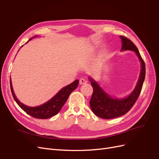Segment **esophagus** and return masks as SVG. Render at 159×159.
<instances>
[{
	"label": "esophagus",
	"mask_w": 159,
	"mask_h": 159,
	"mask_svg": "<svg viewBox=\"0 0 159 159\" xmlns=\"http://www.w3.org/2000/svg\"><path fill=\"white\" fill-rule=\"evenodd\" d=\"M87 82H88L87 80H86L85 79H84V78H81V79L80 80V85L85 84Z\"/></svg>",
	"instance_id": "34e87169"
}]
</instances>
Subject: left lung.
<instances>
[{"label": "left lung", "mask_w": 159, "mask_h": 159, "mask_svg": "<svg viewBox=\"0 0 159 159\" xmlns=\"http://www.w3.org/2000/svg\"><path fill=\"white\" fill-rule=\"evenodd\" d=\"M120 38L122 41L121 50H132L135 52L141 61V70L136 87L128 97L123 99L111 98L105 92L95 80L89 77V80L93 89L92 96L89 102L91 109L95 115L105 119L122 116L132 108L141 93L143 84L145 78V64L137 46L129 38L123 36H120Z\"/></svg>", "instance_id": "1"}]
</instances>
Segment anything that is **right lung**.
<instances>
[{"label":"right lung","instance_id":"add662e5","mask_svg":"<svg viewBox=\"0 0 159 159\" xmlns=\"http://www.w3.org/2000/svg\"><path fill=\"white\" fill-rule=\"evenodd\" d=\"M35 37H36V36L33 38ZM31 39H30L29 40H30ZM78 84L79 80H77L74 81L73 83H71L70 85L66 86L64 88H62L54 97H53L50 100H49L48 102H47L46 103L40 105V106L28 107L26 106L25 104L22 103L20 101L16 98L13 91L11 79H10L11 92L14 100L16 101V102L19 105V107H20L22 110L25 111L27 114L30 115V116L34 118L42 119H45L52 117V116H54V115L58 113L62 107L64 106V105L66 103L67 99H68L70 93L78 87Z\"/></svg>","mask_w":159,"mask_h":159}]
</instances>
